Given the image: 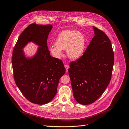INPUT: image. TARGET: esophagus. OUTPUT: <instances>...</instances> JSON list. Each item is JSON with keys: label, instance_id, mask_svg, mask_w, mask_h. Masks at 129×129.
Segmentation results:
<instances>
[{"label": "esophagus", "instance_id": "34e87169", "mask_svg": "<svg viewBox=\"0 0 129 129\" xmlns=\"http://www.w3.org/2000/svg\"><path fill=\"white\" fill-rule=\"evenodd\" d=\"M64 66H65V69H66V72H68V69H69V66L68 64H64Z\"/></svg>", "mask_w": 129, "mask_h": 129}]
</instances>
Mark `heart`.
I'll list each match as a JSON object with an SVG mask.
<instances>
[{"mask_svg":"<svg viewBox=\"0 0 129 129\" xmlns=\"http://www.w3.org/2000/svg\"><path fill=\"white\" fill-rule=\"evenodd\" d=\"M85 43V38L80 32L66 30L60 32L56 40L55 45L51 46L50 51L55 57L62 55L61 50L66 49L68 56L71 59H76L82 55Z\"/></svg>","mask_w":129,"mask_h":129,"instance_id":"1","label":"heart"}]
</instances>
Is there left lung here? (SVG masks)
<instances>
[{
	"mask_svg": "<svg viewBox=\"0 0 129 129\" xmlns=\"http://www.w3.org/2000/svg\"><path fill=\"white\" fill-rule=\"evenodd\" d=\"M95 36L83 55L72 61L68 70L74 97L81 104L94 102L111 79L114 56L109 37L93 26Z\"/></svg>",
	"mask_w": 129,
	"mask_h": 129,
	"instance_id": "8db88e82",
	"label": "left lung"
}]
</instances>
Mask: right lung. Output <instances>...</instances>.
<instances>
[{"instance_id": "add662e5", "label": "right lung", "mask_w": 129, "mask_h": 129, "mask_svg": "<svg viewBox=\"0 0 129 129\" xmlns=\"http://www.w3.org/2000/svg\"><path fill=\"white\" fill-rule=\"evenodd\" d=\"M52 28V25L30 24L19 36L13 50L15 83L23 95L36 104H46L53 99L66 71L62 61L50 55L47 41ZM30 41L40 47L33 58L27 59L22 48Z\"/></svg>"}]
</instances>
